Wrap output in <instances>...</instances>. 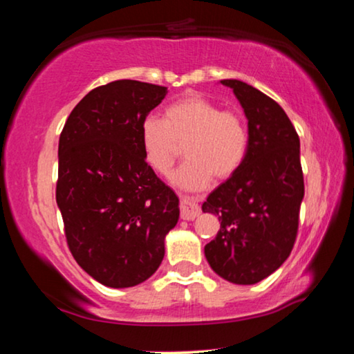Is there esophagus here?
I'll return each instance as SVG.
<instances>
[{"label": "esophagus", "mask_w": 354, "mask_h": 354, "mask_svg": "<svg viewBox=\"0 0 354 354\" xmlns=\"http://www.w3.org/2000/svg\"><path fill=\"white\" fill-rule=\"evenodd\" d=\"M201 214L200 206L189 198V196H181V218L183 220H194Z\"/></svg>", "instance_id": "34e87169"}]
</instances>
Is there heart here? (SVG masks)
Returning <instances> with one entry per match:
<instances>
[{
  "mask_svg": "<svg viewBox=\"0 0 354 354\" xmlns=\"http://www.w3.org/2000/svg\"><path fill=\"white\" fill-rule=\"evenodd\" d=\"M140 145L147 164L160 176H169L179 147L185 162L173 183L184 190H203L214 176L231 178L247 158L250 134L237 112L223 111L201 95H185L164 109L162 120L148 115L140 124Z\"/></svg>",
  "mask_w": 354,
  "mask_h": 354,
  "instance_id": "heart-1",
  "label": "heart"
}]
</instances>
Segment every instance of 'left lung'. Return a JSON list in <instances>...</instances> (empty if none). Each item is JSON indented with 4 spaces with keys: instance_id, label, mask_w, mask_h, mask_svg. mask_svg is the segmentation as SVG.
<instances>
[{
    "instance_id": "left-lung-1",
    "label": "left lung",
    "mask_w": 354,
    "mask_h": 354,
    "mask_svg": "<svg viewBox=\"0 0 354 354\" xmlns=\"http://www.w3.org/2000/svg\"><path fill=\"white\" fill-rule=\"evenodd\" d=\"M220 82L243 107L250 147L237 173L203 203V212L220 220L205 256L230 283L256 284L283 266L295 243L304 196L299 139L277 101L239 80Z\"/></svg>"
}]
</instances>
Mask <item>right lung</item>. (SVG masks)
Instances as JSON below:
<instances>
[{"mask_svg": "<svg viewBox=\"0 0 354 354\" xmlns=\"http://www.w3.org/2000/svg\"><path fill=\"white\" fill-rule=\"evenodd\" d=\"M167 87L120 80L88 92L59 137L56 201L75 261L113 289L143 283L165 254L179 200L143 158L140 124Z\"/></svg>", "mask_w": 354, "mask_h": 354, "instance_id": "add662e5", "label": "right lung"}]
</instances>
